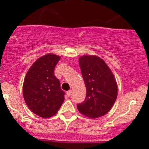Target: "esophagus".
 I'll use <instances>...</instances> for the list:
<instances>
[{
	"instance_id": "obj_1",
	"label": "esophagus",
	"mask_w": 149,
	"mask_h": 149,
	"mask_svg": "<svg viewBox=\"0 0 149 149\" xmlns=\"http://www.w3.org/2000/svg\"><path fill=\"white\" fill-rule=\"evenodd\" d=\"M71 94H72V91H71V90H69V91H67V95L68 96V97H70V96L71 95Z\"/></svg>"
}]
</instances>
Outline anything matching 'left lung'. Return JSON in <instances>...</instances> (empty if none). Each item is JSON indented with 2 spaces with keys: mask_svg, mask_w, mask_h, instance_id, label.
<instances>
[{
  "mask_svg": "<svg viewBox=\"0 0 149 149\" xmlns=\"http://www.w3.org/2000/svg\"><path fill=\"white\" fill-rule=\"evenodd\" d=\"M81 74L86 88L85 100L78 104L79 112L89 118H97L107 113L118 97V85L106 63L95 55L79 58Z\"/></svg>",
  "mask_w": 149,
  "mask_h": 149,
  "instance_id": "1",
  "label": "left lung"
}]
</instances>
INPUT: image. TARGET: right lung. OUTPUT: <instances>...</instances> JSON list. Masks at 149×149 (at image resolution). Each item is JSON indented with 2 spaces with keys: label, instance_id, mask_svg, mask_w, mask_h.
<instances>
[{
  "label": "right lung",
  "instance_id": "1",
  "mask_svg": "<svg viewBox=\"0 0 149 149\" xmlns=\"http://www.w3.org/2000/svg\"><path fill=\"white\" fill-rule=\"evenodd\" d=\"M61 57L47 54L29 69L23 84L25 102L33 113L43 118L53 116L63 102L65 92L54 74Z\"/></svg>",
  "mask_w": 149,
  "mask_h": 149
}]
</instances>
